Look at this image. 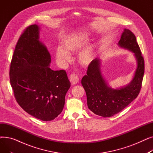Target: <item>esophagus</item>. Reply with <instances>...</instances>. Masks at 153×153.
Returning a JSON list of instances; mask_svg holds the SVG:
<instances>
[{"label": "esophagus", "mask_w": 153, "mask_h": 153, "mask_svg": "<svg viewBox=\"0 0 153 153\" xmlns=\"http://www.w3.org/2000/svg\"><path fill=\"white\" fill-rule=\"evenodd\" d=\"M69 79L72 85H76L79 82V77L76 74H72L69 77Z\"/></svg>", "instance_id": "1"}]
</instances>
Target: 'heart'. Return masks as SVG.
<instances>
[{"label": "heart", "mask_w": 153, "mask_h": 153, "mask_svg": "<svg viewBox=\"0 0 153 153\" xmlns=\"http://www.w3.org/2000/svg\"><path fill=\"white\" fill-rule=\"evenodd\" d=\"M87 33H74L64 38L61 42V47L56 50V58L61 63L66 64L71 61V53H77L89 41ZM94 56V50L92 46H87L80 52L79 61L82 65L89 64Z\"/></svg>", "instance_id": "obj_1"}]
</instances>
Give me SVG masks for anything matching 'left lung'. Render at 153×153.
<instances>
[{"label":"left lung","mask_w":153,"mask_h":153,"mask_svg":"<svg viewBox=\"0 0 153 153\" xmlns=\"http://www.w3.org/2000/svg\"><path fill=\"white\" fill-rule=\"evenodd\" d=\"M118 45L132 51L137 61V68L129 84L118 89L109 87L102 75L99 58L89 64L87 74L81 81L86 92L88 108L103 117H110L121 111L137 97L141 88L144 61L135 35L130 30L125 28Z\"/></svg>","instance_id":"obj_1"}]
</instances>
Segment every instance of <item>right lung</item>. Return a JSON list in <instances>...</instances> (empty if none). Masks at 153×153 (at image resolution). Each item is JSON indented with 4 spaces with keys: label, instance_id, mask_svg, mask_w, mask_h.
<instances>
[{
    "label": "right lung",
    "instance_id": "obj_1",
    "mask_svg": "<svg viewBox=\"0 0 153 153\" xmlns=\"http://www.w3.org/2000/svg\"><path fill=\"white\" fill-rule=\"evenodd\" d=\"M39 27H28L15 46L10 68L15 98L26 112L51 121L62 112L71 86L66 71L50 68L51 56L39 40Z\"/></svg>",
    "mask_w": 153,
    "mask_h": 153
}]
</instances>
